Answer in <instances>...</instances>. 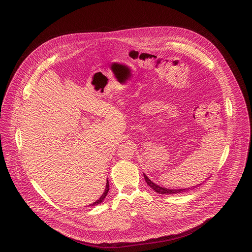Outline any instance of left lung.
<instances>
[{"mask_svg":"<svg viewBox=\"0 0 252 252\" xmlns=\"http://www.w3.org/2000/svg\"><path fill=\"white\" fill-rule=\"evenodd\" d=\"M143 176H145V179L147 184L149 185V187H151L156 192L158 193H160V194H177V193H181V192H185V191H188L195 187H192V188H189V189H166V188H162V187H159L158 185H156L155 183H153L151 179L143 173ZM199 186V185H198ZM197 187V186H196Z\"/></svg>","mask_w":252,"mask_h":252,"instance_id":"obj_1","label":"left lung"}]
</instances>
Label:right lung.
Returning a JSON list of instances; mask_svg holds the SVG:
<instances>
[{
  "label": "right lung",
  "mask_w": 252,
  "mask_h": 252,
  "mask_svg": "<svg viewBox=\"0 0 252 252\" xmlns=\"http://www.w3.org/2000/svg\"><path fill=\"white\" fill-rule=\"evenodd\" d=\"M109 190H110V184H109V181H106V186H105V189H104L103 193L101 194V196H100L96 201H94V203L90 204V206H91V205L94 206V205H96V204H99L100 202H102V200H103L104 197L106 196V194H107V192H109Z\"/></svg>",
  "instance_id": "right-lung-1"
}]
</instances>
